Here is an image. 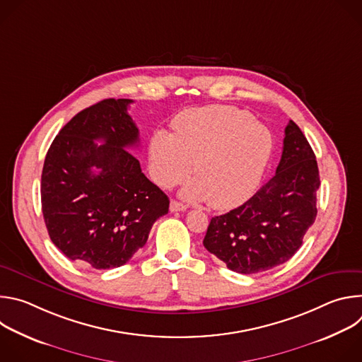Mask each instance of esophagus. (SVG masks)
Returning <instances> with one entry per match:
<instances>
[{"label": "esophagus", "mask_w": 362, "mask_h": 362, "mask_svg": "<svg viewBox=\"0 0 362 362\" xmlns=\"http://www.w3.org/2000/svg\"><path fill=\"white\" fill-rule=\"evenodd\" d=\"M187 208L186 204L177 202V200H172L170 202V212H185Z\"/></svg>", "instance_id": "34e87169"}]
</instances>
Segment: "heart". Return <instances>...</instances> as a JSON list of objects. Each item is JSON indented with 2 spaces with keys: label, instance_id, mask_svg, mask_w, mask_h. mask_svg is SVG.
<instances>
[{
  "label": "heart",
  "instance_id": "b5f03b06",
  "mask_svg": "<svg viewBox=\"0 0 362 362\" xmlns=\"http://www.w3.org/2000/svg\"><path fill=\"white\" fill-rule=\"evenodd\" d=\"M249 112L232 106H209L179 116L172 134L159 130L150 140L151 175L163 187L190 172L187 199H204L226 209L245 200L259 183L274 150L271 132L253 123Z\"/></svg>",
  "mask_w": 362,
  "mask_h": 362
}]
</instances>
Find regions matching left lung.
Instances as JSON below:
<instances>
[{
	"mask_svg": "<svg viewBox=\"0 0 362 362\" xmlns=\"http://www.w3.org/2000/svg\"><path fill=\"white\" fill-rule=\"evenodd\" d=\"M320 183L314 150L289 120L276 173L239 208L211 219L204 247L245 275L286 262L315 222Z\"/></svg>",
	"mask_w": 362,
	"mask_h": 362,
	"instance_id": "obj_1",
	"label": "left lung"
}]
</instances>
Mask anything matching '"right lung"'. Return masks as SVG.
<instances>
[{
  "instance_id": "add662e5",
  "label": "right lung",
  "mask_w": 362,
  "mask_h": 362,
  "mask_svg": "<svg viewBox=\"0 0 362 362\" xmlns=\"http://www.w3.org/2000/svg\"><path fill=\"white\" fill-rule=\"evenodd\" d=\"M130 103L106 98L76 115L51 143L41 175L49 239L70 261L100 271L129 262L169 212V197L127 150L139 143Z\"/></svg>"
}]
</instances>
